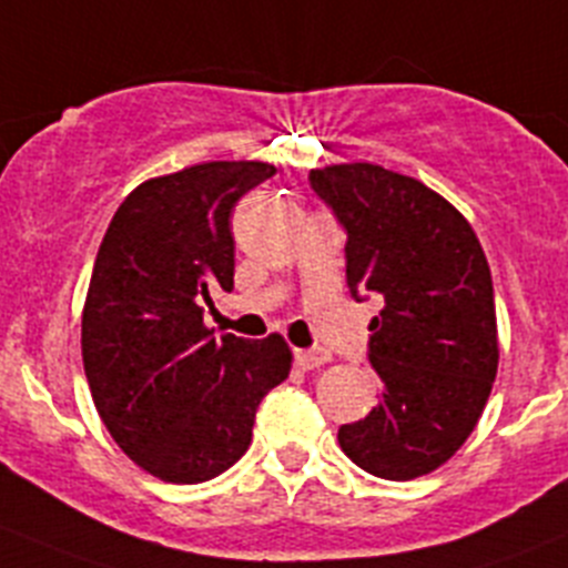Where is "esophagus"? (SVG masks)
Returning a JSON list of instances; mask_svg holds the SVG:
<instances>
[{
    "label": "esophagus",
    "mask_w": 568,
    "mask_h": 568,
    "mask_svg": "<svg viewBox=\"0 0 568 568\" xmlns=\"http://www.w3.org/2000/svg\"><path fill=\"white\" fill-rule=\"evenodd\" d=\"M328 359H332V354H328L326 348H306V351H295V362H298V368H304V371H315V368H321V365H326Z\"/></svg>",
    "instance_id": "obj_1"
}]
</instances>
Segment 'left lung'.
Here are the masks:
<instances>
[{
  "label": "left lung",
  "mask_w": 568,
  "mask_h": 568,
  "mask_svg": "<svg viewBox=\"0 0 568 568\" xmlns=\"http://www.w3.org/2000/svg\"><path fill=\"white\" fill-rule=\"evenodd\" d=\"M310 186L348 236L351 295L385 304L368 326L379 404L339 426V449L382 479L435 471L474 432L499 365L483 245L449 200L385 166H323Z\"/></svg>",
  "instance_id": "8db88e82"
}]
</instances>
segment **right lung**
I'll return each instance as SVG.
<instances>
[{
  "instance_id": "right-lung-1",
  "label": "right lung",
  "mask_w": 568,
  "mask_h": 568,
  "mask_svg": "<svg viewBox=\"0 0 568 568\" xmlns=\"http://www.w3.org/2000/svg\"><path fill=\"white\" fill-rule=\"evenodd\" d=\"M273 175L262 161H209L144 181L97 251L85 379L119 449L164 483H206L234 466L258 402L290 376L278 334L214 339L203 323L214 290H234L231 212Z\"/></svg>"
}]
</instances>
